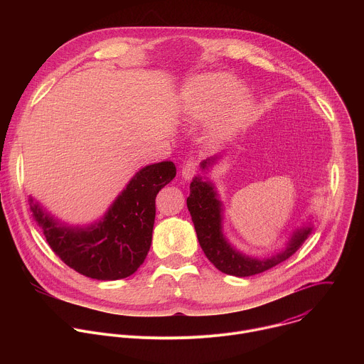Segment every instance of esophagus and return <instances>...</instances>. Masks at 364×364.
<instances>
[{
	"mask_svg": "<svg viewBox=\"0 0 364 364\" xmlns=\"http://www.w3.org/2000/svg\"><path fill=\"white\" fill-rule=\"evenodd\" d=\"M196 173H197V161L188 160L187 163H184V166H183V168H181V176H183L186 180H190Z\"/></svg>",
	"mask_w": 364,
	"mask_h": 364,
	"instance_id": "esophagus-1",
	"label": "esophagus"
}]
</instances>
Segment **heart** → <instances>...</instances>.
Here are the masks:
<instances>
[{
  "label": "heart",
  "instance_id": "b5f03b06",
  "mask_svg": "<svg viewBox=\"0 0 364 364\" xmlns=\"http://www.w3.org/2000/svg\"><path fill=\"white\" fill-rule=\"evenodd\" d=\"M246 87L229 73H212L191 80L183 93V111L188 121L196 124L209 122L220 117L216 129L230 131L252 114V103L245 99Z\"/></svg>",
  "mask_w": 364,
  "mask_h": 364
}]
</instances>
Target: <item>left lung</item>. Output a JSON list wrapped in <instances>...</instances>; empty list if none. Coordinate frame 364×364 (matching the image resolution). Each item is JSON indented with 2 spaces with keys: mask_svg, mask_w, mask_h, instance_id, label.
Returning a JSON list of instances; mask_svg holds the SVG:
<instances>
[{
  "mask_svg": "<svg viewBox=\"0 0 364 364\" xmlns=\"http://www.w3.org/2000/svg\"><path fill=\"white\" fill-rule=\"evenodd\" d=\"M207 164H210V160L203 161V168ZM187 207L194 223L198 243L207 259L223 274L235 277H250L278 265L295 253L313 230L308 226L296 230L284 252L267 259V261H257V259L240 255L225 240L220 225V201L216 198V193L210 183L201 181V178L197 177L193 180L190 184V196L187 197Z\"/></svg>",
  "mask_w": 364,
  "mask_h": 364,
  "instance_id": "1",
  "label": "left lung"
}]
</instances>
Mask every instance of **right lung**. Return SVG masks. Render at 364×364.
Returning <instances> with one entry per match:
<instances>
[{"label": "right lung", "mask_w": 364, "mask_h": 364, "mask_svg": "<svg viewBox=\"0 0 364 364\" xmlns=\"http://www.w3.org/2000/svg\"><path fill=\"white\" fill-rule=\"evenodd\" d=\"M176 177L171 161L146 166L129 181L107 216L83 230L59 226L31 200V212L47 243L76 272L99 281L132 275L152 240L155 197Z\"/></svg>", "instance_id": "1"}]
</instances>
